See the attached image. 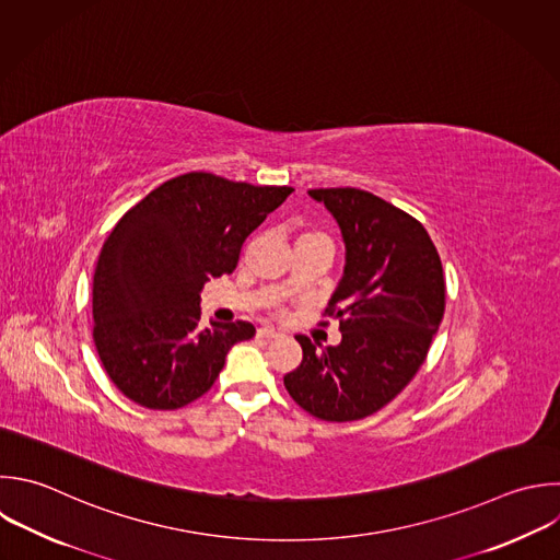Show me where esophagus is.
<instances>
[{
  "label": "esophagus",
  "mask_w": 560,
  "mask_h": 560,
  "mask_svg": "<svg viewBox=\"0 0 560 560\" xmlns=\"http://www.w3.org/2000/svg\"><path fill=\"white\" fill-rule=\"evenodd\" d=\"M256 335H258V337H265V339H273V337H278L280 332H278L276 328H271V326H262V328L256 330Z\"/></svg>",
  "instance_id": "esophagus-1"
}]
</instances>
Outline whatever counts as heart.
<instances>
[{
  "label": "heart",
  "instance_id": "heart-1",
  "mask_svg": "<svg viewBox=\"0 0 560 560\" xmlns=\"http://www.w3.org/2000/svg\"><path fill=\"white\" fill-rule=\"evenodd\" d=\"M311 241H324V243H330V238L324 234V232H306V234H302L300 236V243H311ZM287 289H293V282L291 280H287V284H284Z\"/></svg>",
  "mask_w": 560,
  "mask_h": 560
}]
</instances>
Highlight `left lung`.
<instances>
[{
	"instance_id": "left-lung-1",
	"label": "left lung",
	"mask_w": 560,
	"mask_h": 560,
	"mask_svg": "<svg viewBox=\"0 0 560 560\" xmlns=\"http://www.w3.org/2000/svg\"><path fill=\"white\" fill-rule=\"evenodd\" d=\"M346 245L343 278L326 313L341 341L322 352L298 335L302 363L284 376L311 416L346 422L387 405L422 365L444 313L442 262L427 230L359 188H317Z\"/></svg>"
}]
</instances>
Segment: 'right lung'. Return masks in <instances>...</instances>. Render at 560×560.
<instances>
[{
    "mask_svg": "<svg viewBox=\"0 0 560 560\" xmlns=\"http://www.w3.org/2000/svg\"><path fill=\"white\" fill-rule=\"evenodd\" d=\"M293 192L188 173L149 192L112 230L94 273V341L114 385L149 409L203 396L249 322L201 326V291L232 273L247 236Z\"/></svg>",
    "mask_w": 560,
    "mask_h": 560,
    "instance_id": "1",
    "label": "right lung"
}]
</instances>
